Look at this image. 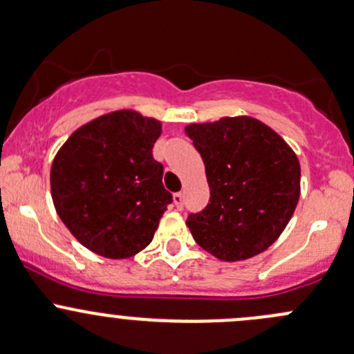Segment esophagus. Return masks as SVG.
<instances>
[{"label":"esophagus","instance_id":"34e87169","mask_svg":"<svg viewBox=\"0 0 354 354\" xmlns=\"http://www.w3.org/2000/svg\"><path fill=\"white\" fill-rule=\"evenodd\" d=\"M173 202H174V205H176V208L178 210H181V208H183V203H185V195L183 193H174V196H173Z\"/></svg>","mask_w":354,"mask_h":354}]
</instances>
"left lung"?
<instances>
[{
  "label": "left lung",
  "mask_w": 354,
  "mask_h": 354,
  "mask_svg": "<svg viewBox=\"0 0 354 354\" xmlns=\"http://www.w3.org/2000/svg\"><path fill=\"white\" fill-rule=\"evenodd\" d=\"M205 165L208 205L187 225L200 248L222 261H243L283 232L300 196V165L263 122L224 117L185 129Z\"/></svg>",
  "instance_id": "obj_1"
}]
</instances>
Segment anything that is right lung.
I'll return each instance as SVG.
<instances>
[{"label": "right lung", "instance_id": "right-lung-1", "mask_svg": "<svg viewBox=\"0 0 354 354\" xmlns=\"http://www.w3.org/2000/svg\"><path fill=\"white\" fill-rule=\"evenodd\" d=\"M161 122L133 110L102 115L74 130L50 167L54 207L84 248L125 259L151 244L173 195L152 147Z\"/></svg>", "mask_w": 354, "mask_h": 354}]
</instances>
